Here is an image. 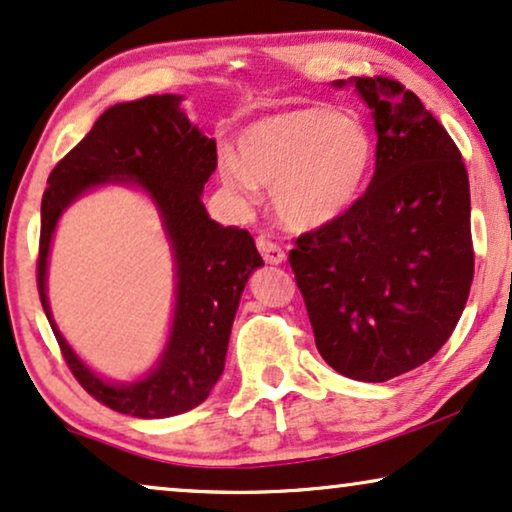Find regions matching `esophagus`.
<instances>
[{
	"label": "esophagus",
	"instance_id": "obj_1",
	"mask_svg": "<svg viewBox=\"0 0 512 512\" xmlns=\"http://www.w3.org/2000/svg\"><path fill=\"white\" fill-rule=\"evenodd\" d=\"M258 251H261L263 261L270 263V265H279V263L286 261V251L279 247L277 242L265 240V237H258Z\"/></svg>",
	"mask_w": 512,
	"mask_h": 512
}]
</instances>
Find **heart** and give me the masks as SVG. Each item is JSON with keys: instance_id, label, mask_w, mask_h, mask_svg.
Masks as SVG:
<instances>
[{"instance_id": "obj_1", "label": "heart", "mask_w": 512, "mask_h": 512, "mask_svg": "<svg viewBox=\"0 0 512 512\" xmlns=\"http://www.w3.org/2000/svg\"><path fill=\"white\" fill-rule=\"evenodd\" d=\"M235 153L219 158L221 181L244 202L270 186L279 221L314 230L345 214L373 165V137L361 118L310 104L277 111L247 125Z\"/></svg>"}]
</instances>
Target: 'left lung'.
<instances>
[{
    "instance_id": "8db88e82",
    "label": "left lung",
    "mask_w": 512,
    "mask_h": 512,
    "mask_svg": "<svg viewBox=\"0 0 512 512\" xmlns=\"http://www.w3.org/2000/svg\"><path fill=\"white\" fill-rule=\"evenodd\" d=\"M352 83L375 118L373 179L345 214L298 235L289 263L328 366L387 382L429 361L464 312L471 191L457 144L412 90L389 76Z\"/></svg>"
}]
</instances>
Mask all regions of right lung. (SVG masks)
Listing matches in <instances>:
<instances>
[{
	"label": "right lung",
	"mask_w": 512,
	"mask_h": 512,
	"mask_svg": "<svg viewBox=\"0 0 512 512\" xmlns=\"http://www.w3.org/2000/svg\"><path fill=\"white\" fill-rule=\"evenodd\" d=\"M179 102V95H149L109 107L53 167L41 198L37 289L60 352L95 401L139 419L181 415L205 401L223 373L244 284L263 265L247 230L209 219L200 193L216 170V142L188 121ZM125 178L142 185L164 216L178 263V303L159 366L144 381L114 385L90 374L54 326L45 263L61 209L88 187Z\"/></svg>",
	"instance_id": "add662e5"
}]
</instances>
